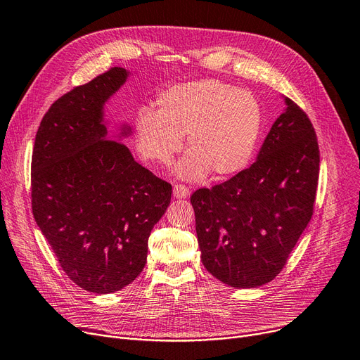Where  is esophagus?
Masks as SVG:
<instances>
[{"label": "esophagus", "instance_id": "obj_1", "mask_svg": "<svg viewBox=\"0 0 360 360\" xmlns=\"http://www.w3.org/2000/svg\"><path fill=\"white\" fill-rule=\"evenodd\" d=\"M174 196L177 199H184L189 196V187H186L183 184H176L174 186Z\"/></svg>", "mask_w": 360, "mask_h": 360}]
</instances>
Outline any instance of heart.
<instances>
[{"label": "heart", "instance_id": "b5f03b06", "mask_svg": "<svg viewBox=\"0 0 360 360\" xmlns=\"http://www.w3.org/2000/svg\"><path fill=\"white\" fill-rule=\"evenodd\" d=\"M262 131V110L256 96L217 79L179 83L160 92L157 111L142 108L134 122L141 157L162 167L181 149L189 152L179 174L200 180L230 177L248 167Z\"/></svg>", "mask_w": 360, "mask_h": 360}]
</instances>
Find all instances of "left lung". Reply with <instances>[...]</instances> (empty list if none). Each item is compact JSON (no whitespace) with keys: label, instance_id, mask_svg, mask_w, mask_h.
I'll return each instance as SVG.
<instances>
[{"label":"left lung","instance_id":"obj_1","mask_svg":"<svg viewBox=\"0 0 360 360\" xmlns=\"http://www.w3.org/2000/svg\"><path fill=\"white\" fill-rule=\"evenodd\" d=\"M319 148L292 99L246 169L192 198L203 266L237 288L276 278L314 214Z\"/></svg>","mask_w":360,"mask_h":360}]
</instances>
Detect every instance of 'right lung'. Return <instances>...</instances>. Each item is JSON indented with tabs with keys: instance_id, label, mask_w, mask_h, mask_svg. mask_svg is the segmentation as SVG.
<instances>
[{
	"instance_id": "obj_1",
	"label": "right lung",
	"mask_w": 360,
	"mask_h": 360,
	"mask_svg": "<svg viewBox=\"0 0 360 360\" xmlns=\"http://www.w3.org/2000/svg\"><path fill=\"white\" fill-rule=\"evenodd\" d=\"M127 76L112 67L58 98L32 153L37 224L67 277L98 295L118 292L142 272L150 230L173 189L107 136L104 105ZM130 131L124 126L120 134Z\"/></svg>"
}]
</instances>
